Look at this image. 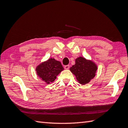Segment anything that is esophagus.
<instances>
[{"instance_id":"esophagus-1","label":"esophagus","mask_w":128,"mask_h":128,"mask_svg":"<svg viewBox=\"0 0 128 128\" xmlns=\"http://www.w3.org/2000/svg\"><path fill=\"white\" fill-rule=\"evenodd\" d=\"M70 68V66L69 65H66V66H64V68L66 69H69Z\"/></svg>"}]
</instances>
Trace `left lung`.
I'll use <instances>...</instances> for the list:
<instances>
[{
  "mask_svg": "<svg viewBox=\"0 0 128 128\" xmlns=\"http://www.w3.org/2000/svg\"><path fill=\"white\" fill-rule=\"evenodd\" d=\"M96 64L92 60L80 56L75 59V64L70 68L76 80L81 85L88 84L96 75Z\"/></svg>",
  "mask_w": 128,
  "mask_h": 128,
  "instance_id": "1",
  "label": "left lung"
}]
</instances>
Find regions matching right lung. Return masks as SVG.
<instances>
[{
	"instance_id": "1",
	"label": "right lung",
	"mask_w": 128,
	"mask_h": 128,
	"mask_svg": "<svg viewBox=\"0 0 128 128\" xmlns=\"http://www.w3.org/2000/svg\"><path fill=\"white\" fill-rule=\"evenodd\" d=\"M64 70L61 62L50 58L36 67L37 74L40 79L49 84L55 80L60 72Z\"/></svg>"
}]
</instances>
